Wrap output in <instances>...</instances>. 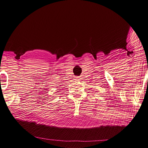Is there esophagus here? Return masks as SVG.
Returning a JSON list of instances; mask_svg holds the SVG:
<instances>
[{
  "label": "esophagus",
  "mask_w": 148,
  "mask_h": 148,
  "mask_svg": "<svg viewBox=\"0 0 148 148\" xmlns=\"http://www.w3.org/2000/svg\"><path fill=\"white\" fill-rule=\"evenodd\" d=\"M76 81H80V80H81V78H80V77H76Z\"/></svg>",
  "instance_id": "esophagus-1"
}]
</instances>
